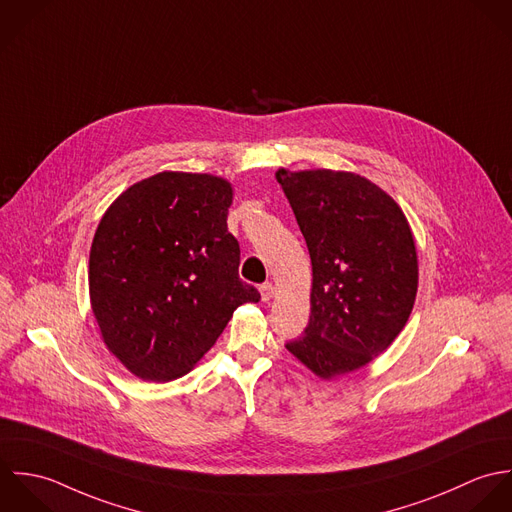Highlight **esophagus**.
<instances>
[{"label":"esophagus","mask_w":512,"mask_h":512,"mask_svg":"<svg viewBox=\"0 0 512 512\" xmlns=\"http://www.w3.org/2000/svg\"><path fill=\"white\" fill-rule=\"evenodd\" d=\"M259 293H261V301H263V303H269V301L275 297V287H273V283H263V285L259 287Z\"/></svg>","instance_id":"obj_1"}]
</instances>
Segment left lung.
Masks as SVG:
<instances>
[{"mask_svg":"<svg viewBox=\"0 0 512 512\" xmlns=\"http://www.w3.org/2000/svg\"><path fill=\"white\" fill-rule=\"evenodd\" d=\"M305 235L310 318L287 350L322 380L364 368L408 322L417 253L408 219L380 186L354 172L279 168L275 174Z\"/></svg>","mask_w":512,"mask_h":512,"instance_id":"8db88e82","label":"left lung"}]
</instances>
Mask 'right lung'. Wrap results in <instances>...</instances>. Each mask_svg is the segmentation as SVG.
I'll return each mask as SVG.
<instances>
[{
    "label": "right lung",
    "instance_id": "obj_1",
    "mask_svg": "<svg viewBox=\"0 0 512 512\" xmlns=\"http://www.w3.org/2000/svg\"><path fill=\"white\" fill-rule=\"evenodd\" d=\"M231 202L233 188L219 176L160 172L104 211L89 257L91 308L106 348L136 378L188 374L233 310L259 303L239 279Z\"/></svg>",
    "mask_w": 512,
    "mask_h": 512
}]
</instances>
